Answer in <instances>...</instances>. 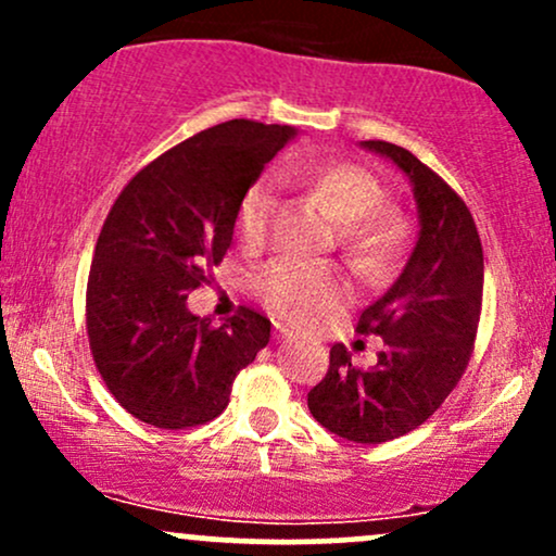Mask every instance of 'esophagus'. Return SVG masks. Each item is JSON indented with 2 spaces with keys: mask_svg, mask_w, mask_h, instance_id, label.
I'll list each match as a JSON object with an SVG mask.
<instances>
[{
  "mask_svg": "<svg viewBox=\"0 0 556 556\" xmlns=\"http://www.w3.org/2000/svg\"><path fill=\"white\" fill-rule=\"evenodd\" d=\"M287 337H290V331L282 324H274V340H287Z\"/></svg>",
  "mask_w": 556,
  "mask_h": 556,
  "instance_id": "obj_1",
  "label": "esophagus"
}]
</instances>
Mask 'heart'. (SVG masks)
Masks as SVG:
<instances>
[{"instance_id":"1","label":"heart","mask_w":556,"mask_h":556,"mask_svg":"<svg viewBox=\"0 0 556 556\" xmlns=\"http://www.w3.org/2000/svg\"><path fill=\"white\" fill-rule=\"evenodd\" d=\"M290 177L305 185L331 208L340 222L342 256L358 271L392 266L407 242V222L384 203V185L353 162L295 164ZM277 182L269 175L248 185L238 206V232L248 245L266 240L277 212ZM256 292L279 318L314 324L340 308L344 285L340 274L303 258H277L256 274Z\"/></svg>"}]
</instances>
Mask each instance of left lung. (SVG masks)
Returning a JSON list of instances; mask_svg holds the SVG:
<instances>
[{
    "mask_svg": "<svg viewBox=\"0 0 556 556\" xmlns=\"http://www.w3.org/2000/svg\"><path fill=\"white\" fill-rule=\"evenodd\" d=\"M363 146L410 177L420 232L394 285L358 318L361 334H379L384 350L361 368L334 344L308 410L348 442L381 444L418 429L463 379L481 321L483 248L470 208L437 172L387 140Z\"/></svg>",
    "mask_w": 556,
    "mask_h": 556,
    "instance_id": "obj_1",
    "label": "left lung"
}]
</instances>
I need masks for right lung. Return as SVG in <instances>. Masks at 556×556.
Segmentation results:
<instances>
[{"mask_svg":"<svg viewBox=\"0 0 556 556\" xmlns=\"http://www.w3.org/2000/svg\"><path fill=\"white\" fill-rule=\"evenodd\" d=\"M295 127L229 119L195 132L125 185L101 227L88 271V344L104 384L156 429L208 424L235 376L269 342L251 308L222 327L188 311L232 242L240 198Z\"/></svg>","mask_w":556,"mask_h":556,"instance_id":"add662e5","label":"right lung"}]
</instances>
